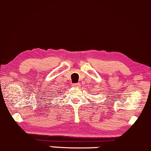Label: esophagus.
Masks as SVG:
<instances>
[{"label":"esophagus","mask_w":151,"mask_h":151,"mask_svg":"<svg viewBox=\"0 0 151 151\" xmlns=\"http://www.w3.org/2000/svg\"><path fill=\"white\" fill-rule=\"evenodd\" d=\"M73 87H76V88H80L81 84L80 83H74V84H73Z\"/></svg>","instance_id":"esophagus-1"}]
</instances>
